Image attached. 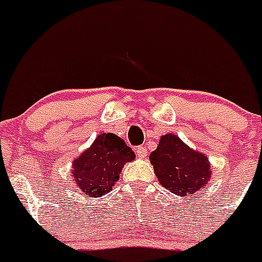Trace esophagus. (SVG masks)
I'll return each instance as SVG.
<instances>
[{"label": "esophagus", "mask_w": 262, "mask_h": 262, "mask_svg": "<svg viewBox=\"0 0 262 262\" xmlns=\"http://www.w3.org/2000/svg\"><path fill=\"white\" fill-rule=\"evenodd\" d=\"M136 155L139 156L140 159H144L147 155H148V151H147L146 147L140 146V147H138V148H136Z\"/></svg>", "instance_id": "obj_1"}]
</instances>
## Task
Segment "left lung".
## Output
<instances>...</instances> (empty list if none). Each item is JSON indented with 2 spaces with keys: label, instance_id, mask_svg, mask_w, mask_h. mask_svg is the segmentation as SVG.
Returning a JSON list of instances; mask_svg holds the SVG:
<instances>
[{
  "label": "left lung",
  "instance_id": "obj_1",
  "mask_svg": "<svg viewBox=\"0 0 262 262\" xmlns=\"http://www.w3.org/2000/svg\"><path fill=\"white\" fill-rule=\"evenodd\" d=\"M149 162L159 183L178 196H192L211 180V163L207 155L191 148L178 135L165 134Z\"/></svg>",
  "mask_w": 262,
  "mask_h": 262
}]
</instances>
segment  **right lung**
<instances>
[{"label": "right lung", "instance_id": "obj_1", "mask_svg": "<svg viewBox=\"0 0 262 262\" xmlns=\"http://www.w3.org/2000/svg\"><path fill=\"white\" fill-rule=\"evenodd\" d=\"M134 159L135 154L122 138L111 133L100 134L74 159L71 175L78 191L86 198H99L113 189L124 164Z\"/></svg>", "mask_w": 262, "mask_h": 262}]
</instances>
